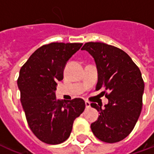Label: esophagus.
Returning <instances> with one entry per match:
<instances>
[{"label":"esophagus","mask_w":154,"mask_h":154,"mask_svg":"<svg viewBox=\"0 0 154 154\" xmlns=\"http://www.w3.org/2000/svg\"><path fill=\"white\" fill-rule=\"evenodd\" d=\"M85 107H86L87 109L90 108V103H89V102H87V101H85Z\"/></svg>","instance_id":"obj_1"}]
</instances>
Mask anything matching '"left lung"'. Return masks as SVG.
Masks as SVG:
<instances>
[{
	"mask_svg": "<svg viewBox=\"0 0 154 154\" xmlns=\"http://www.w3.org/2000/svg\"><path fill=\"white\" fill-rule=\"evenodd\" d=\"M82 50L94 59L98 70L95 90L103 89L102 93L108 98L104 108L90 104L100 114L90 125L91 130L103 142H119L131 133L141 112L145 89L141 72L131 57L116 47L89 42Z\"/></svg>",
	"mask_w": 154,
	"mask_h": 154,
	"instance_id": "left-lung-1",
	"label": "left lung"
}]
</instances>
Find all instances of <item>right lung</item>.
I'll return each mask as SVG.
<instances>
[{
  "instance_id": "obj_1",
  "label": "right lung",
  "mask_w": 154,
  "mask_h": 154,
  "mask_svg": "<svg viewBox=\"0 0 154 154\" xmlns=\"http://www.w3.org/2000/svg\"><path fill=\"white\" fill-rule=\"evenodd\" d=\"M82 46L77 43L43 45L20 69L17 86L28 125L35 137L46 144L65 141L75 119L85 110L82 98L59 100L55 93L57 82L63 80L67 61Z\"/></svg>"
}]
</instances>
